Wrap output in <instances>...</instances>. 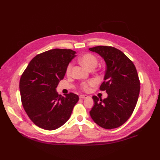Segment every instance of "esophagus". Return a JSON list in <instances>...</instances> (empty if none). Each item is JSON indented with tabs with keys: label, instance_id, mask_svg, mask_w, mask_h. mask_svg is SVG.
<instances>
[{
	"label": "esophagus",
	"instance_id": "esophagus-1",
	"mask_svg": "<svg viewBox=\"0 0 160 160\" xmlns=\"http://www.w3.org/2000/svg\"><path fill=\"white\" fill-rule=\"evenodd\" d=\"M88 95H80V96H79V97H80V98H88Z\"/></svg>",
	"mask_w": 160,
	"mask_h": 160
}]
</instances>
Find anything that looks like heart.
I'll return each mask as SVG.
<instances>
[{
	"label": "heart",
	"mask_w": 160,
	"mask_h": 160,
	"mask_svg": "<svg viewBox=\"0 0 160 160\" xmlns=\"http://www.w3.org/2000/svg\"><path fill=\"white\" fill-rule=\"evenodd\" d=\"M78 61L82 65L86 67V68L89 69L95 68L98 63V60L96 58V56L91 53H86L85 54H83L79 58ZM72 67V65L71 63H70L68 65V67H67V70H66V73L67 74H69L71 73ZM96 83H97V82L95 80H91L88 83H82V87L83 89L87 90L89 86H93L96 84Z\"/></svg>",
	"instance_id": "b5f03b06"
}]
</instances>
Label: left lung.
Listing matches in <instances>:
<instances>
[{
    "instance_id": "8db88e82",
    "label": "left lung",
    "mask_w": 160,
    "mask_h": 160,
    "mask_svg": "<svg viewBox=\"0 0 160 160\" xmlns=\"http://www.w3.org/2000/svg\"><path fill=\"white\" fill-rule=\"evenodd\" d=\"M104 59L106 69L100 89L107 98L93 96L94 106L89 112L93 121L105 129L118 128L127 121L135 108L140 91V82L135 65L119 49L97 46L89 48Z\"/></svg>"
}]
</instances>
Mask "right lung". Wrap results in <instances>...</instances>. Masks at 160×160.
Listing matches in <instances>:
<instances>
[{
  "instance_id": "add662e5",
  "label": "right lung",
  "mask_w": 160,
  "mask_h": 160,
  "mask_svg": "<svg viewBox=\"0 0 160 160\" xmlns=\"http://www.w3.org/2000/svg\"><path fill=\"white\" fill-rule=\"evenodd\" d=\"M71 49L55 48L38 54L22 73L19 89L22 106L39 128L54 130L63 125L78 101L72 93L59 95L56 88L76 56Z\"/></svg>"
}]
</instances>
